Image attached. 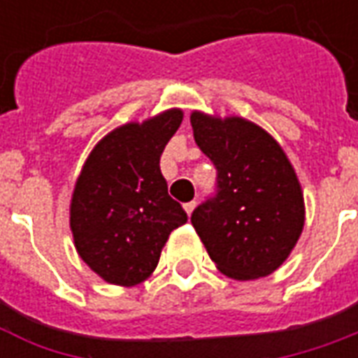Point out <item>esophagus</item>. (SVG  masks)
I'll list each match as a JSON object with an SVG mask.
<instances>
[{
    "label": "esophagus",
    "instance_id": "obj_1",
    "mask_svg": "<svg viewBox=\"0 0 358 358\" xmlns=\"http://www.w3.org/2000/svg\"><path fill=\"white\" fill-rule=\"evenodd\" d=\"M195 209V201H189V203H184V210H186L187 215H192Z\"/></svg>",
    "mask_w": 358,
    "mask_h": 358
}]
</instances>
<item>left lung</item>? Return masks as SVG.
<instances>
[{"instance_id": "obj_1", "label": "left lung", "mask_w": 358, "mask_h": 358, "mask_svg": "<svg viewBox=\"0 0 358 358\" xmlns=\"http://www.w3.org/2000/svg\"><path fill=\"white\" fill-rule=\"evenodd\" d=\"M195 143L217 169V194L192 213V224L217 268L234 280L272 274L305 224L303 192L284 149L241 117L192 113Z\"/></svg>"}]
</instances>
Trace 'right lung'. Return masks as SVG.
Masks as SVG:
<instances>
[{
	"instance_id": "obj_1",
	"label": "right lung",
	"mask_w": 358,
	"mask_h": 358,
	"mask_svg": "<svg viewBox=\"0 0 358 358\" xmlns=\"http://www.w3.org/2000/svg\"><path fill=\"white\" fill-rule=\"evenodd\" d=\"M182 117L180 109H169L141 124L118 126L82 166L71 201L74 245L109 284L136 285L149 278L172 230L187 222L159 166Z\"/></svg>"
}]
</instances>
